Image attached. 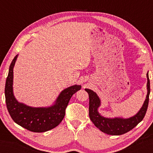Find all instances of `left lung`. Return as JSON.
<instances>
[{
	"label": "left lung",
	"mask_w": 153,
	"mask_h": 153,
	"mask_svg": "<svg viewBox=\"0 0 153 153\" xmlns=\"http://www.w3.org/2000/svg\"><path fill=\"white\" fill-rule=\"evenodd\" d=\"M148 72L147 74V94L146 96V99L139 112L135 115L129 118H118V117L110 118H105V117L100 115L98 112V108L100 106V100L99 97L93 91L89 89H85L89 94V118L97 128L106 134L120 135L124 134L129 131L131 130L139 122L142 121L147 110L149 94H150L151 91L150 81H149Z\"/></svg>",
	"instance_id": "8db88e82"
}]
</instances>
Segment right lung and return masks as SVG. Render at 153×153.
Instances as JSON below:
<instances>
[{
  "mask_svg": "<svg viewBox=\"0 0 153 153\" xmlns=\"http://www.w3.org/2000/svg\"><path fill=\"white\" fill-rule=\"evenodd\" d=\"M18 56L16 55L12 61L6 81L4 93L8 111L17 124L29 131L41 133L51 130L62 121L71 97L81 89L82 86L74 85L64 89L54 105L48 107L36 108L19 102L13 93V70Z\"/></svg>",
  "mask_w": 153,
  "mask_h": 153,
  "instance_id": "1",
  "label": "right lung"
}]
</instances>
